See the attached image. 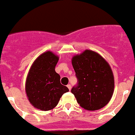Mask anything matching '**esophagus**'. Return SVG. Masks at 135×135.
<instances>
[{"label":"esophagus","instance_id":"1","mask_svg":"<svg viewBox=\"0 0 135 135\" xmlns=\"http://www.w3.org/2000/svg\"><path fill=\"white\" fill-rule=\"evenodd\" d=\"M67 87H68V89H69L70 91V90H71V85H67Z\"/></svg>","mask_w":135,"mask_h":135}]
</instances>
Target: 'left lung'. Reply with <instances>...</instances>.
<instances>
[{
  "label": "left lung",
  "instance_id": "8db88e82",
  "mask_svg": "<svg viewBox=\"0 0 135 135\" xmlns=\"http://www.w3.org/2000/svg\"><path fill=\"white\" fill-rule=\"evenodd\" d=\"M78 83L71 89L79 105L88 111L106 105L114 89V79L107 61L94 51L86 50L72 58Z\"/></svg>",
  "mask_w": 135,
  "mask_h": 135
}]
</instances>
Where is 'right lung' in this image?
<instances>
[{
  "label": "right lung",
  "instance_id": "1",
  "mask_svg": "<svg viewBox=\"0 0 135 135\" xmlns=\"http://www.w3.org/2000/svg\"><path fill=\"white\" fill-rule=\"evenodd\" d=\"M59 57L50 51L42 53L32 63L26 79L25 90L30 103L41 111L51 110L69 89L60 82L55 71Z\"/></svg>",
  "mask_w": 135,
  "mask_h": 135
}]
</instances>
